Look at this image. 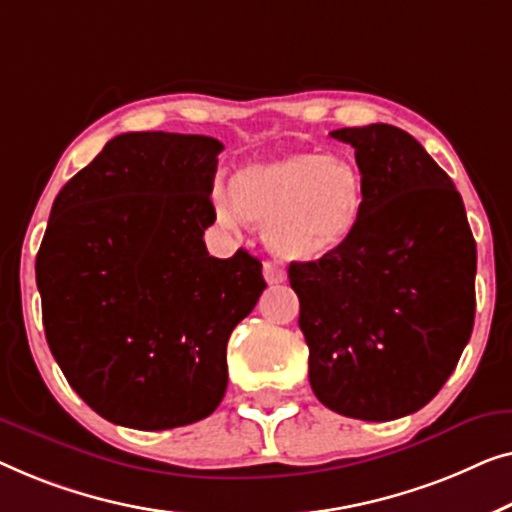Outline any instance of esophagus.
I'll return each instance as SVG.
<instances>
[{
    "mask_svg": "<svg viewBox=\"0 0 512 512\" xmlns=\"http://www.w3.org/2000/svg\"><path fill=\"white\" fill-rule=\"evenodd\" d=\"M264 278L269 285H278V283H285L287 273L283 266L276 262H264Z\"/></svg>",
    "mask_w": 512,
    "mask_h": 512,
    "instance_id": "esophagus-1",
    "label": "esophagus"
}]
</instances>
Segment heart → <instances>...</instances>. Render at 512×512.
Wrapping results in <instances>:
<instances>
[{"label": "heart", "instance_id": "obj_1", "mask_svg": "<svg viewBox=\"0 0 512 512\" xmlns=\"http://www.w3.org/2000/svg\"><path fill=\"white\" fill-rule=\"evenodd\" d=\"M220 225L243 220L264 227L266 246L287 262H318L341 250L364 213V181L343 155L292 153L250 162L232 178V192L213 190Z\"/></svg>", "mask_w": 512, "mask_h": 512}]
</instances>
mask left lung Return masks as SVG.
<instances>
[{
    "label": "left lung",
    "mask_w": 512,
    "mask_h": 512,
    "mask_svg": "<svg viewBox=\"0 0 512 512\" xmlns=\"http://www.w3.org/2000/svg\"><path fill=\"white\" fill-rule=\"evenodd\" d=\"M331 136L355 148L364 213L338 253L290 264L308 378L334 413L397 420L436 397L469 343L475 241L462 194L408 132Z\"/></svg>",
    "instance_id": "8db88e82"
}]
</instances>
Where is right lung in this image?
Wrapping results in <instances>:
<instances>
[{
	"mask_svg": "<svg viewBox=\"0 0 512 512\" xmlns=\"http://www.w3.org/2000/svg\"><path fill=\"white\" fill-rule=\"evenodd\" d=\"M222 148L199 134H120L50 208L37 255L48 348L78 397L120 427L211 415L229 334L266 287L246 250H206Z\"/></svg>",
	"mask_w": 512,
	"mask_h": 512,
	"instance_id": "1",
	"label": "right lung"
}]
</instances>
